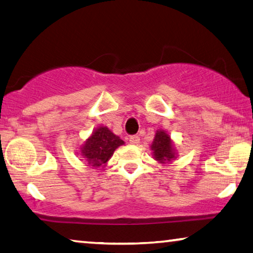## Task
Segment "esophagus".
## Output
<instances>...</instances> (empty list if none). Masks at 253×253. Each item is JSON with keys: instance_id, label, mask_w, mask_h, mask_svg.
Wrapping results in <instances>:
<instances>
[{"instance_id": "1", "label": "esophagus", "mask_w": 253, "mask_h": 253, "mask_svg": "<svg viewBox=\"0 0 253 253\" xmlns=\"http://www.w3.org/2000/svg\"><path fill=\"white\" fill-rule=\"evenodd\" d=\"M129 143L133 144V145H137V144L139 143V136L131 135L129 137Z\"/></svg>"}]
</instances>
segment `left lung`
Wrapping results in <instances>:
<instances>
[{"mask_svg": "<svg viewBox=\"0 0 253 253\" xmlns=\"http://www.w3.org/2000/svg\"><path fill=\"white\" fill-rule=\"evenodd\" d=\"M151 148L153 151L154 159L160 163H168L175 159V152L170 136L164 130L156 131Z\"/></svg>", "mask_w": 253, "mask_h": 253, "instance_id": "8db88e82", "label": "left lung"}]
</instances>
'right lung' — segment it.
<instances>
[{
    "instance_id": "obj_1",
    "label": "right lung",
    "mask_w": 253,
    "mask_h": 253,
    "mask_svg": "<svg viewBox=\"0 0 253 253\" xmlns=\"http://www.w3.org/2000/svg\"><path fill=\"white\" fill-rule=\"evenodd\" d=\"M124 141L107 127L95 129L81 147V154L86 164L92 168H99L108 162L115 150L123 145Z\"/></svg>"
}]
</instances>
